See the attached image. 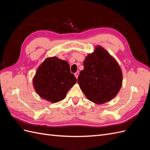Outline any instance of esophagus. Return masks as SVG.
Wrapping results in <instances>:
<instances>
[{
  "label": "esophagus",
  "mask_w": 150,
  "mask_h": 150,
  "mask_svg": "<svg viewBox=\"0 0 150 150\" xmlns=\"http://www.w3.org/2000/svg\"><path fill=\"white\" fill-rule=\"evenodd\" d=\"M79 74V71H77L76 72H75V73H74V76H75V77H76V78H78Z\"/></svg>",
  "instance_id": "34e87169"
}]
</instances>
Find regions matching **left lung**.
<instances>
[{
  "label": "left lung",
  "instance_id": "1",
  "mask_svg": "<svg viewBox=\"0 0 150 150\" xmlns=\"http://www.w3.org/2000/svg\"><path fill=\"white\" fill-rule=\"evenodd\" d=\"M78 83L86 97L98 104L114 98L120 90L122 74L117 61L101 46H97L84 61Z\"/></svg>",
  "mask_w": 150,
  "mask_h": 150
}]
</instances>
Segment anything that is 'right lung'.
Masks as SVG:
<instances>
[{
    "label": "right lung",
    "mask_w": 150,
    "mask_h": 150,
    "mask_svg": "<svg viewBox=\"0 0 150 150\" xmlns=\"http://www.w3.org/2000/svg\"><path fill=\"white\" fill-rule=\"evenodd\" d=\"M76 81L68 62L54 56L46 59L38 68L33 86L40 97L54 103L64 99Z\"/></svg>",
    "instance_id": "right-lung-1"
}]
</instances>
